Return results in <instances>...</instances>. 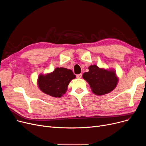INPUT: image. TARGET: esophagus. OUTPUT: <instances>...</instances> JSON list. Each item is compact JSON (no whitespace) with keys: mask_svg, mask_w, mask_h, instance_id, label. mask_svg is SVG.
Segmentation results:
<instances>
[{"mask_svg":"<svg viewBox=\"0 0 146 146\" xmlns=\"http://www.w3.org/2000/svg\"><path fill=\"white\" fill-rule=\"evenodd\" d=\"M82 76V74L80 73V74H79L76 75V78H81Z\"/></svg>","mask_w":146,"mask_h":146,"instance_id":"obj_1","label":"esophagus"}]
</instances>
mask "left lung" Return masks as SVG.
<instances>
[{
  "label": "left lung",
  "mask_w": 146,
  "mask_h": 146,
  "mask_svg": "<svg viewBox=\"0 0 146 146\" xmlns=\"http://www.w3.org/2000/svg\"><path fill=\"white\" fill-rule=\"evenodd\" d=\"M83 78L89 83L93 93L96 95L110 93L118 83V78L113 70L99 68L96 65L89 66V72L83 73Z\"/></svg>",
  "instance_id": "left-lung-1"
}]
</instances>
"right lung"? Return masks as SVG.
Listing matches in <instances>:
<instances>
[{
	"label": "right lung",
	"instance_id": "add662e5",
	"mask_svg": "<svg viewBox=\"0 0 146 146\" xmlns=\"http://www.w3.org/2000/svg\"><path fill=\"white\" fill-rule=\"evenodd\" d=\"M75 78V74L70 69L56 68L50 74L39 76L38 86L44 93L55 98H60L66 93L69 83Z\"/></svg>",
	"mask_w": 146,
	"mask_h": 146
}]
</instances>
